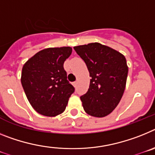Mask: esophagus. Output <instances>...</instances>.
<instances>
[{"label": "esophagus", "instance_id": "34e87169", "mask_svg": "<svg viewBox=\"0 0 155 155\" xmlns=\"http://www.w3.org/2000/svg\"><path fill=\"white\" fill-rule=\"evenodd\" d=\"M72 84H73V86L75 87H76V86H77V81H76V82H73V83H72Z\"/></svg>", "mask_w": 155, "mask_h": 155}]
</instances>
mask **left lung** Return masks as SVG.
Returning <instances> with one entry per match:
<instances>
[{
  "instance_id": "left-lung-1",
  "label": "left lung",
  "mask_w": 155,
  "mask_h": 155,
  "mask_svg": "<svg viewBox=\"0 0 155 155\" xmlns=\"http://www.w3.org/2000/svg\"><path fill=\"white\" fill-rule=\"evenodd\" d=\"M85 61L91 77L88 91L80 100L84 111L94 117L109 115L120 101L128 75L123 54L99 43L74 47Z\"/></svg>"
}]
</instances>
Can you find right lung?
I'll list each match as a JSON object with an SVG mask.
<instances>
[{"label": "right lung", "instance_id": "obj_1", "mask_svg": "<svg viewBox=\"0 0 155 155\" xmlns=\"http://www.w3.org/2000/svg\"><path fill=\"white\" fill-rule=\"evenodd\" d=\"M72 51L70 47L44 49L22 67L21 85L32 107L40 115L61 114L75 91L63 66Z\"/></svg>", "mask_w": 155, "mask_h": 155}]
</instances>
